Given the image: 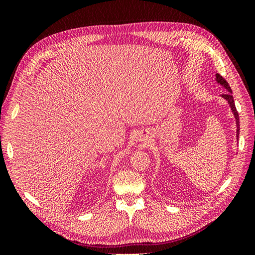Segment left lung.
I'll use <instances>...</instances> for the list:
<instances>
[{
	"label": "left lung",
	"instance_id": "obj_1",
	"mask_svg": "<svg viewBox=\"0 0 255 255\" xmlns=\"http://www.w3.org/2000/svg\"><path fill=\"white\" fill-rule=\"evenodd\" d=\"M216 80H217V82H218L220 85H222V86L228 90L227 94L222 95L221 97L225 98V99L227 100L228 103L230 104L231 110H232V112H233V114H234V117H235V119H236V126H237L236 136H237V138H238V136H239V116H238V113H237V111H236V106H235L234 99H233V96H232V90H231V87H230L229 83H228L225 79H223L220 74H218V73L216 74Z\"/></svg>",
	"mask_w": 255,
	"mask_h": 255
}]
</instances>
